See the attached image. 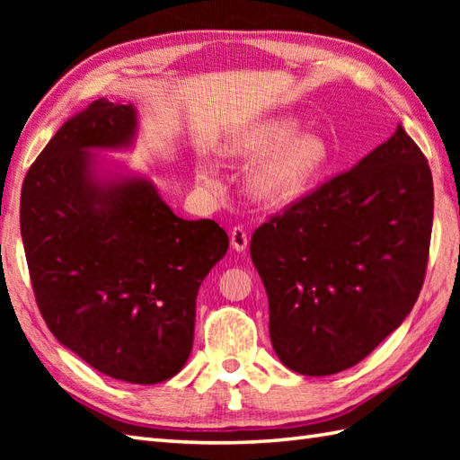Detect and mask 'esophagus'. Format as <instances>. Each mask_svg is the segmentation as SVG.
Segmentation results:
<instances>
[{"label": "esophagus", "instance_id": "esophagus-1", "mask_svg": "<svg viewBox=\"0 0 460 460\" xmlns=\"http://www.w3.org/2000/svg\"><path fill=\"white\" fill-rule=\"evenodd\" d=\"M231 247L235 249L237 252H243L249 247V237H247V231L243 227H235L231 231Z\"/></svg>", "mask_w": 460, "mask_h": 460}]
</instances>
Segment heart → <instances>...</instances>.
I'll list each match as a JSON object with an SVG mask.
<instances>
[{"instance_id":"b5f03b06","label":"heart","mask_w":460,"mask_h":460,"mask_svg":"<svg viewBox=\"0 0 460 460\" xmlns=\"http://www.w3.org/2000/svg\"><path fill=\"white\" fill-rule=\"evenodd\" d=\"M225 154L239 162H259L247 175V193L267 208L295 203L320 178L332 160L324 134L302 132L296 116H272L251 124L225 142ZM195 180L203 190L215 188L208 162H199Z\"/></svg>"}]
</instances>
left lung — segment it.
I'll return each instance as SVG.
<instances>
[{
    "instance_id": "obj_1",
    "label": "left lung",
    "mask_w": 460,
    "mask_h": 460,
    "mask_svg": "<svg viewBox=\"0 0 460 460\" xmlns=\"http://www.w3.org/2000/svg\"><path fill=\"white\" fill-rule=\"evenodd\" d=\"M433 227V178L402 124L251 239L279 359L332 376L364 359L411 312Z\"/></svg>"
}]
</instances>
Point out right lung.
<instances>
[{
  "label": "right lung",
  "mask_w": 460,
  "mask_h": 460,
  "mask_svg": "<svg viewBox=\"0 0 460 460\" xmlns=\"http://www.w3.org/2000/svg\"><path fill=\"white\" fill-rule=\"evenodd\" d=\"M138 132L134 104L99 99L71 116L25 175L19 223L53 336L104 376L154 385L188 361L195 300L229 237L178 217L152 178L99 155L132 150Z\"/></svg>",
  "instance_id": "right-lung-1"
}]
</instances>
